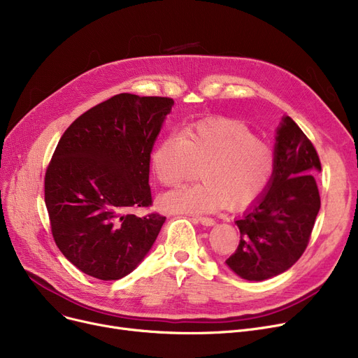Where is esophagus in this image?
<instances>
[{
	"mask_svg": "<svg viewBox=\"0 0 358 358\" xmlns=\"http://www.w3.org/2000/svg\"><path fill=\"white\" fill-rule=\"evenodd\" d=\"M192 220L195 221V223H199V224H202V226H207V227H210V226H214V224H215L214 218H211V217H194Z\"/></svg>",
	"mask_w": 358,
	"mask_h": 358,
	"instance_id": "obj_1",
	"label": "esophagus"
}]
</instances>
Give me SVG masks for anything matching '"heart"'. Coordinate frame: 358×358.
Wrapping results in <instances>:
<instances>
[{"label":"heart","mask_w":358,"mask_h":358,"mask_svg":"<svg viewBox=\"0 0 358 358\" xmlns=\"http://www.w3.org/2000/svg\"><path fill=\"white\" fill-rule=\"evenodd\" d=\"M201 166L199 185L179 188L160 198L170 213L201 214L223 206L242 208L257 199L268 186L275 156L242 122L207 119L186 127L182 135L164 137L151 155V169L164 186L191 178Z\"/></svg>","instance_id":"heart-1"}]
</instances>
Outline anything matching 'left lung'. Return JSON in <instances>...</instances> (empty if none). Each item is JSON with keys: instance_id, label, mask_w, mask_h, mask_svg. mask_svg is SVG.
Wrapping results in <instances>:
<instances>
[{"instance_id": "1", "label": "left lung", "mask_w": 358, "mask_h": 358, "mask_svg": "<svg viewBox=\"0 0 358 358\" xmlns=\"http://www.w3.org/2000/svg\"><path fill=\"white\" fill-rule=\"evenodd\" d=\"M275 167L264 194L234 223L241 242L226 261L248 281H264L292 268L308 248L320 208L317 152L290 116L275 137Z\"/></svg>"}]
</instances>
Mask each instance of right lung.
I'll use <instances>...</instances> for the list:
<instances>
[{
    "mask_svg": "<svg viewBox=\"0 0 358 358\" xmlns=\"http://www.w3.org/2000/svg\"><path fill=\"white\" fill-rule=\"evenodd\" d=\"M173 99L121 93L66 128L45 175L54 241L81 272L119 280L144 259L166 217L152 203L150 155Z\"/></svg>",
    "mask_w": 358,
    "mask_h": 358,
    "instance_id": "1",
    "label": "right lung"
}]
</instances>
